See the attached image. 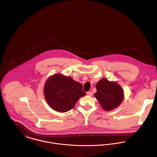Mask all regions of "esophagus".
I'll return each mask as SVG.
<instances>
[{
    "label": "esophagus",
    "mask_w": 157,
    "mask_h": 157,
    "mask_svg": "<svg viewBox=\"0 0 157 157\" xmlns=\"http://www.w3.org/2000/svg\"><path fill=\"white\" fill-rule=\"evenodd\" d=\"M86 94H87V95H89V96H91V95H92V92L91 91H88V92H86Z\"/></svg>",
    "instance_id": "esophagus-1"
}]
</instances>
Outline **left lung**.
<instances>
[{
    "mask_svg": "<svg viewBox=\"0 0 157 157\" xmlns=\"http://www.w3.org/2000/svg\"><path fill=\"white\" fill-rule=\"evenodd\" d=\"M96 89L94 96L105 111L116 108L123 100V89L116 82H109L103 78L97 83Z\"/></svg>",
    "mask_w": 157,
    "mask_h": 157,
    "instance_id": "8db88e82",
    "label": "left lung"
}]
</instances>
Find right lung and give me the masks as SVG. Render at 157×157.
Here are the masks:
<instances>
[{
    "label": "right lung",
    "mask_w": 157,
    "mask_h": 157,
    "mask_svg": "<svg viewBox=\"0 0 157 157\" xmlns=\"http://www.w3.org/2000/svg\"><path fill=\"white\" fill-rule=\"evenodd\" d=\"M81 83L70 77L57 74L49 77L44 86L46 101L54 110L67 112L78 99L86 95Z\"/></svg>",
    "instance_id": "obj_1"
}]
</instances>
